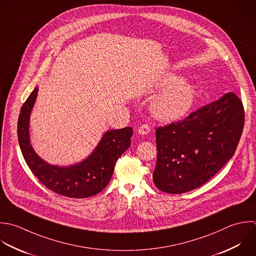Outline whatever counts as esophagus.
Returning <instances> with one entry per match:
<instances>
[{"label": "esophagus", "instance_id": "34e87169", "mask_svg": "<svg viewBox=\"0 0 256 256\" xmlns=\"http://www.w3.org/2000/svg\"><path fill=\"white\" fill-rule=\"evenodd\" d=\"M150 132V126L148 124H142L138 130V132L142 136H146Z\"/></svg>", "mask_w": 256, "mask_h": 256}]
</instances>
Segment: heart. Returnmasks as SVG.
Wrapping results in <instances>:
<instances>
[{"instance_id": "1", "label": "heart", "mask_w": 256, "mask_h": 256, "mask_svg": "<svg viewBox=\"0 0 256 256\" xmlns=\"http://www.w3.org/2000/svg\"><path fill=\"white\" fill-rule=\"evenodd\" d=\"M169 88H168L167 86ZM162 90L150 102L152 114L162 122H176L184 118L196 100V86L178 74H170L160 84Z\"/></svg>"}]
</instances>
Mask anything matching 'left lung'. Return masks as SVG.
<instances>
[{
  "mask_svg": "<svg viewBox=\"0 0 256 256\" xmlns=\"http://www.w3.org/2000/svg\"><path fill=\"white\" fill-rule=\"evenodd\" d=\"M244 124L242 102L230 92L186 120L156 128L154 186L174 194L202 186L234 156Z\"/></svg>",
  "mask_w": 256,
  "mask_h": 256,
  "instance_id": "8db88e82",
  "label": "left lung"
}]
</instances>
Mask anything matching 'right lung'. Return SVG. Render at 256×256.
Wrapping results in <instances>:
<instances>
[{
  "label": "right lung",
  "mask_w": 256,
  "mask_h": 256,
  "mask_svg": "<svg viewBox=\"0 0 256 256\" xmlns=\"http://www.w3.org/2000/svg\"><path fill=\"white\" fill-rule=\"evenodd\" d=\"M38 90L36 86L26 98L18 120V144L28 166L40 184L58 194L86 198L100 192L108 184L116 160L130 148L132 128L106 130L92 154L80 162L50 164L34 152L30 138V118Z\"/></svg>",
  "instance_id": "1"
}]
</instances>
